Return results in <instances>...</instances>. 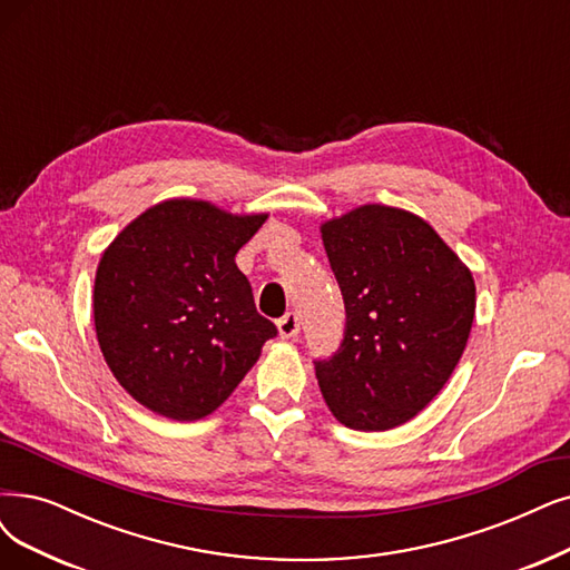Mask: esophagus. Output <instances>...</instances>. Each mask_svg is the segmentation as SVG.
<instances>
[{
    "label": "esophagus",
    "mask_w": 570,
    "mask_h": 570,
    "mask_svg": "<svg viewBox=\"0 0 570 570\" xmlns=\"http://www.w3.org/2000/svg\"><path fill=\"white\" fill-rule=\"evenodd\" d=\"M277 328H279V335L282 338H296V335L301 333V320L296 312H286L284 317L277 322Z\"/></svg>",
    "instance_id": "esophagus-1"
}]
</instances>
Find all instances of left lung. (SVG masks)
<instances>
[{
	"label": "left lung",
	"mask_w": 570,
	"mask_h": 570,
	"mask_svg": "<svg viewBox=\"0 0 570 570\" xmlns=\"http://www.w3.org/2000/svg\"><path fill=\"white\" fill-rule=\"evenodd\" d=\"M345 301V338L314 362L331 413L345 428L409 423L446 385L465 352L476 288L432 225L404 208L366 204L322 225Z\"/></svg>",
	"instance_id": "8db88e82"
}]
</instances>
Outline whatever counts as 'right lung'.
<instances>
[{"mask_svg": "<svg viewBox=\"0 0 570 570\" xmlns=\"http://www.w3.org/2000/svg\"><path fill=\"white\" fill-rule=\"evenodd\" d=\"M265 220L168 199L105 248L94 286L98 345L145 409L180 423L214 413L277 335L235 263Z\"/></svg>", "mask_w": 570, "mask_h": 570, "instance_id": "1", "label": "right lung"}]
</instances>
